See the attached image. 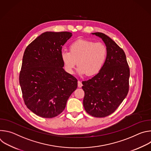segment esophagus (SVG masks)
I'll return each instance as SVG.
<instances>
[{"instance_id": "34e87169", "label": "esophagus", "mask_w": 151, "mask_h": 151, "mask_svg": "<svg viewBox=\"0 0 151 151\" xmlns=\"http://www.w3.org/2000/svg\"><path fill=\"white\" fill-rule=\"evenodd\" d=\"M78 87H79V88H81V87H82V83L81 81H78Z\"/></svg>"}]
</instances>
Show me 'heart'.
Instances as JSON below:
<instances>
[{
    "label": "heart",
    "mask_w": 151,
    "mask_h": 151,
    "mask_svg": "<svg viewBox=\"0 0 151 151\" xmlns=\"http://www.w3.org/2000/svg\"><path fill=\"white\" fill-rule=\"evenodd\" d=\"M107 56V48L103 43L78 39L72 42L69 52L63 51L61 58L66 71L72 74L76 64L78 72L91 76L103 68Z\"/></svg>",
    "instance_id": "1"
}]
</instances>
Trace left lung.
I'll return each mask as SVG.
<instances>
[{
	"label": "left lung",
	"instance_id": "1",
	"mask_svg": "<svg viewBox=\"0 0 151 151\" xmlns=\"http://www.w3.org/2000/svg\"><path fill=\"white\" fill-rule=\"evenodd\" d=\"M101 37L107 48L106 60L99 73L82 82L85 95L83 105L89 115L103 118L114 113L129 90L130 68L122 48L104 33H93Z\"/></svg>",
	"mask_w": 151,
	"mask_h": 151
}]
</instances>
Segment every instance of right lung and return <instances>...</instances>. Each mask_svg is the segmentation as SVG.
Returning a JSON list of instances; mask_svg holds the SVG:
<instances>
[{"mask_svg":"<svg viewBox=\"0 0 151 151\" xmlns=\"http://www.w3.org/2000/svg\"><path fill=\"white\" fill-rule=\"evenodd\" d=\"M72 35L43 33L25 50L19 81L25 104L37 116L52 118L60 114L77 88V79L64 70L61 58L62 47Z\"/></svg>","mask_w":151,"mask_h":151,"instance_id":"right-lung-1","label":"right lung"}]
</instances>
